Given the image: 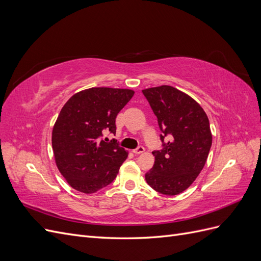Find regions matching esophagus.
Listing matches in <instances>:
<instances>
[{
	"mask_svg": "<svg viewBox=\"0 0 261 261\" xmlns=\"http://www.w3.org/2000/svg\"><path fill=\"white\" fill-rule=\"evenodd\" d=\"M133 152L135 153V154H140V153L145 152V148L143 146H138L136 149L133 150Z\"/></svg>",
	"mask_w": 261,
	"mask_h": 261,
	"instance_id": "34e87169",
	"label": "esophagus"
}]
</instances>
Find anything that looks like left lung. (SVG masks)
<instances>
[{"instance_id":"1","label":"left lung","mask_w":261,"mask_h":261,"mask_svg":"<svg viewBox=\"0 0 261 261\" xmlns=\"http://www.w3.org/2000/svg\"><path fill=\"white\" fill-rule=\"evenodd\" d=\"M162 132L161 150L152 152L154 164L146 173L150 187L163 195L183 193L206 164L212 144L208 116L199 103L172 86L143 90ZM169 138L168 143L164 139Z\"/></svg>"}]
</instances>
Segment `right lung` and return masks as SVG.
<instances>
[{
    "label": "right lung",
    "instance_id": "add662e5",
    "mask_svg": "<svg viewBox=\"0 0 261 261\" xmlns=\"http://www.w3.org/2000/svg\"><path fill=\"white\" fill-rule=\"evenodd\" d=\"M130 89L94 87L75 93L62 108L52 130L54 159L61 174L78 192L92 194L111 184L128 152L106 132L134 96Z\"/></svg>",
    "mask_w": 261,
    "mask_h": 261
}]
</instances>
